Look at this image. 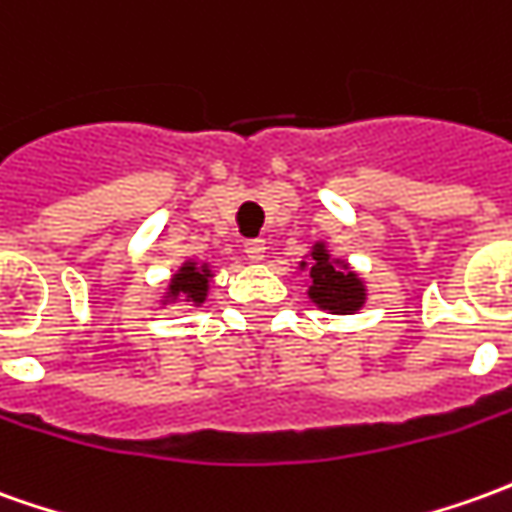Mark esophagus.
<instances>
[{
  "instance_id": "esophagus-1",
  "label": "esophagus",
  "mask_w": 512,
  "mask_h": 512,
  "mask_svg": "<svg viewBox=\"0 0 512 512\" xmlns=\"http://www.w3.org/2000/svg\"><path fill=\"white\" fill-rule=\"evenodd\" d=\"M244 252L252 263H260V260L266 257V241H263V238H249L244 244Z\"/></svg>"
}]
</instances>
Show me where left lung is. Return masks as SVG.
<instances>
[{
    "label": "left lung",
    "mask_w": 512,
    "mask_h": 512,
    "mask_svg": "<svg viewBox=\"0 0 512 512\" xmlns=\"http://www.w3.org/2000/svg\"><path fill=\"white\" fill-rule=\"evenodd\" d=\"M299 268L310 274L307 296L321 310L349 316V313H355V310L366 305V285H363V280L357 277L355 271H349V266L343 260H335L327 244H321V241L313 244L310 260H302Z\"/></svg>",
    "instance_id": "obj_1"
}]
</instances>
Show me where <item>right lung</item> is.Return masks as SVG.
Instances as JSON below:
<instances>
[{"label": "right lung", "instance_id": "right-lung-1", "mask_svg": "<svg viewBox=\"0 0 512 512\" xmlns=\"http://www.w3.org/2000/svg\"><path fill=\"white\" fill-rule=\"evenodd\" d=\"M213 280V268L207 263H194V260H185L180 271L171 277L166 296H163V305L171 302H182V305H202L207 299V288Z\"/></svg>", "mask_w": 512, "mask_h": 512}]
</instances>
